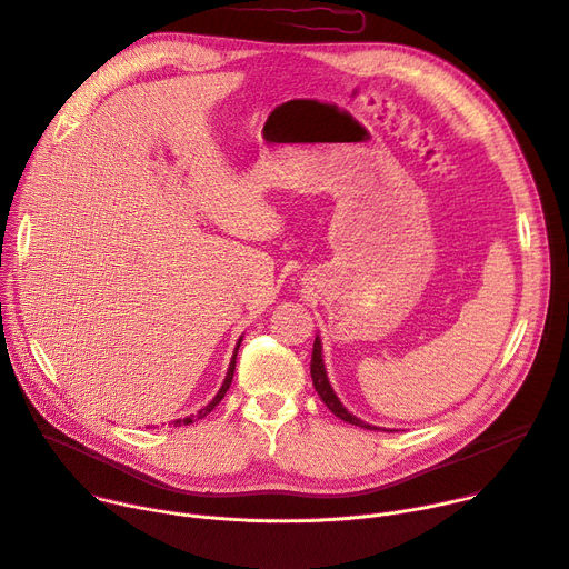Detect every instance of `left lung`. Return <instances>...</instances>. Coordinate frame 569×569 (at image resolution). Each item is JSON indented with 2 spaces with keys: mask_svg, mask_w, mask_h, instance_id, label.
<instances>
[{
  "mask_svg": "<svg viewBox=\"0 0 569 569\" xmlns=\"http://www.w3.org/2000/svg\"><path fill=\"white\" fill-rule=\"evenodd\" d=\"M321 351H323V346H321V339H319V335H317V339H315V348H312V365H310V373H312L315 389L319 391L321 401L330 408V412H332L335 417H339L341 421H348V423L360 426V428H367V430H387V428H378V426H371V423H367V421L358 419L356 415H351V412H348V410L341 406V401L337 399L335 389H332V385H330V380H328L326 365H323V353H321Z\"/></svg>",
  "mask_w": 569,
  "mask_h": 569,
  "instance_id": "left-lung-1",
  "label": "left lung"
}]
</instances>
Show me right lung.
<instances>
[{
  "instance_id": "1",
  "label": "right lung",
  "mask_w": 569,
  "mask_h": 569,
  "mask_svg": "<svg viewBox=\"0 0 569 569\" xmlns=\"http://www.w3.org/2000/svg\"><path fill=\"white\" fill-rule=\"evenodd\" d=\"M243 339V337H241ZM241 339L237 341V348H234V356H232V360H230V367H228V373H226V380H223V385H221V389L216 391V397L204 406V408H200L196 415H191V417H184V419H174V421H170L174 428L178 426H189V423H193L196 419H202V417H207L218 403H221V399L226 397V391L230 389V382H232V376H234V367H237V351H239V346H241Z\"/></svg>"
}]
</instances>
